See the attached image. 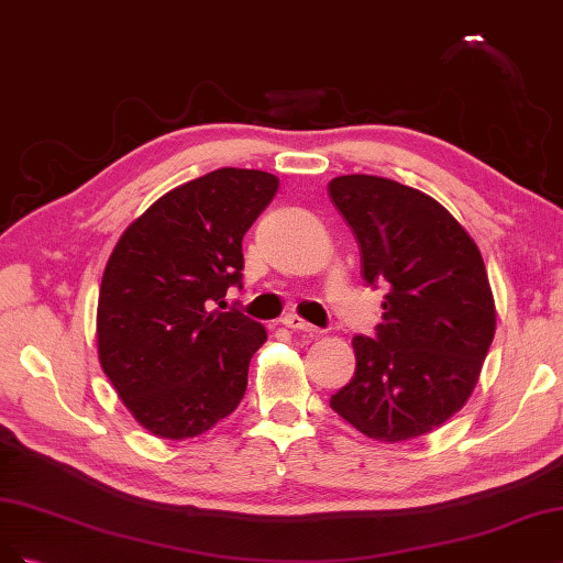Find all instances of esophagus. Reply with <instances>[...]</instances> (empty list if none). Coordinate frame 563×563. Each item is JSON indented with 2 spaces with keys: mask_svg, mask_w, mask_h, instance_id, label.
<instances>
[{
  "mask_svg": "<svg viewBox=\"0 0 563 563\" xmlns=\"http://www.w3.org/2000/svg\"><path fill=\"white\" fill-rule=\"evenodd\" d=\"M280 322L285 324L287 330H295V332H308V334H318V332H320V330L316 328V324L306 322L303 318H299V316H295V313H287V316H283V318H280Z\"/></svg>",
  "mask_w": 563,
  "mask_h": 563,
  "instance_id": "esophagus-1",
  "label": "esophagus"
}]
</instances>
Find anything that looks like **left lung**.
I'll use <instances>...</instances> for the list:
<instances>
[{"mask_svg":"<svg viewBox=\"0 0 563 563\" xmlns=\"http://www.w3.org/2000/svg\"><path fill=\"white\" fill-rule=\"evenodd\" d=\"M330 196L367 285L388 287L376 336L353 339L355 374L330 407L372 440H416L467 402L494 341L482 252L444 206L395 179L341 175Z\"/></svg>","mask_w":563,"mask_h":563,"instance_id":"1","label":"left lung"}]
</instances>
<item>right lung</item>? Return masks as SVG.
<instances>
[{
    "mask_svg": "<svg viewBox=\"0 0 563 563\" xmlns=\"http://www.w3.org/2000/svg\"><path fill=\"white\" fill-rule=\"evenodd\" d=\"M278 177L220 168L163 194L121 233L98 297V357L133 419L163 440L203 434L241 405L260 322L221 308L243 285V235Z\"/></svg>",
    "mask_w": 563,
    "mask_h": 563,
    "instance_id": "obj_1",
    "label": "right lung"
}]
</instances>
